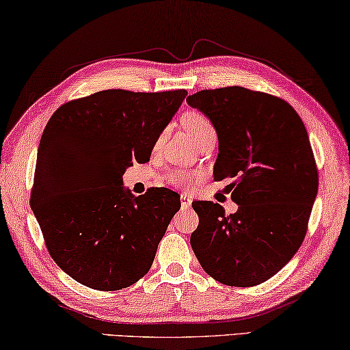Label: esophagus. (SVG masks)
Segmentation results:
<instances>
[{
    "label": "esophagus",
    "mask_w": 350,
    "mask_h": 350,
    "mask_svg": "<svg viewBox=\"0 0 350 350\" xmlns=\"http://www.w3.org/2000/svg\"><path fill=\"white\" fill-rule=\"evenodd\" d=\"M180 205H182V208H190L191 207V199H190V196H187V195H182L180 196Z\"/></svg>",
    "instance_id": "obj_1"
}]
</instances>
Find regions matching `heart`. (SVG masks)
<instances>
[{
	"label": "heart",
	"mask_w": 350,
	"mask_h": 350,
	"mask_svg": "<svg viewBox=\"0 0 350 350\" xmlns=\"http://www.w3.org/2000/svg\"><path fill=\"white\" fill-rule=\"evenodd\" d=\"M182 124H184L188 135H190L196 143L204 140V138L208 135H216V131L212 121L208 120V116H205L202 112H199V110H188V112L182 116ZM163 135L165 134L159 135L157 143L163 140ZM168 180L176 187H190L193 182H195V179H193V176L190 173L177 171V170L171 171L168 174Z\"/></svg>",
	"instance_id": "b5f03b06"
}]
</instances>
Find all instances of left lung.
Returning a JSON list of instances; mask_svg holds the SVG:
<instances>
[{"label":"left lung","mask_w":350,"mask_h":350,"mask_svg":"<svg viewBox=\"0 0 350 350\" xmlns=\"http://www.w3.org/2000/svg\"><path fill=\"white\" fill-rule=\"evenodd\" d=\"M187 103L218 132L213 174L232 179L238 204L226 215L219 204L193 202V252L221 284H263L295 257L308 229L319 177L307 129L285 99L243 87L201 90Z\"/></svg>","instance_id":"8db88e82"}]
</instances>
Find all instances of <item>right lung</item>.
Instances as JSON below:
<instances>
[{"label": "right lung", "mask_w": 350, "mask_h": 350, "mask_svg": "<svg viewBox=\"0 0 350 350\" xmlns=\"http://www.w3.org/2000/svg\"><path fill=\"white\" fill-rule=\"evenodd\" d=\"M187 90L96 92L55 110L37 151L31 207L49 255L99 291L134 285L154 262L180 196L157 187L134 198L127 166L149 155Z\"/></svg>", "instance_id": "1"}]
</instances>
